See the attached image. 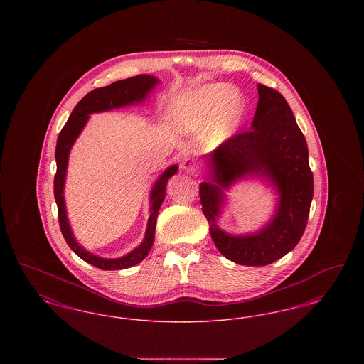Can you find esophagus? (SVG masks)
<instances>
[{
    "mask_svg": "<svg viewBox=\"0 0 364 364\" xmlns=\"http://www.w3.org/2000/svg\"><path fill=\"white\" fill-rule=\"evenodd\" d=\"M181 169L187 173H196L198 172V164L192 158H184L181 162Z\"/></svg>",
    "mask_w": 364,
    "mask_h": 364,
    "instance_id": "1",
    "label": "esophagus"
}]
</instances>
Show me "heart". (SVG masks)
<instances>
[{"mask_svg":"<svg viewBox=\"0 0 364 364\" xmlns=\"http://www.w3.org/2000/svg\"><path fill=\"white\" fill-rule=\"evenodd\" d=\"M245 116V101L228 83L200 87L188 95L176 110V122L186 131L206 127L208 146L224 144L233 138Z\"/></svg>","mask_w":364,"mask_h":364,"instance_id":"b5f03b06","label":"heart"}]
</instances>
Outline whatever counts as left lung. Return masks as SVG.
Returning <instances> with one entry per match:
<instances>
[{"label":"left lung","mask_w":364,"mask_h":364,"mask_svg":"<svg viewBox=\"0 0 364 364\" xmlns=\"http://www.w3.org/2000/svg\"><path fill=\"white\" fill-rule=\"evenodd\" d=\"M258 94L251 129L236 134L208 156L210 181L199 188L215 247L244 266H266L294 250L304 233L314 195L307 141L289 105L274 88L258 85ZM250 176L263 178L277 188L278 210L259 232L233 237L216 225L223 190Z\"/></svg>","instance_id":"obj_1"}]
</instances>
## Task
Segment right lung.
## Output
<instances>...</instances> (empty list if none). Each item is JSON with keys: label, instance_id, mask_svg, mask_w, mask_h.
I'll use <instances>...</instances> for the list:
<instances>
[{"label": "right lung", "instance_id": "add662e5", "mask_svg": "<svg viewBox=\"0 0 364 364\" xmlns=\"http://www.w3.org/2000/svg\"><path fill=\"white\" fill-rule=\"evenodd\" d=\"M158 79L150 75H138L125 80L114 82L109 86L95 88L90 91L86 97H83L79 104L75 106L73 112L70 113L68 122H65L64 128L61 129L58 138H57V146H55V162H57V172L54 176V199L58 208V223L61 233L68 242L70 250L87 263L101 269V270H122L128 269L139 262L144 259L147 254L150 252V248L154 242V235H156V217L159 208L165 199L166 193V184L168 180L173 176L178 166L173 165L169 166L164 173L159 176L156 180L151 193H150V217L147 223V229L143 242L136 247L134 251L127 254L122 258L116 259H105L101 257H97L91 252L85 250L79 242H76L72 230H70V221L67 217L65 210V200H64V184H65V176H67V168H68V156H70V149L75 143V140L80 135L86 125L90 114L100 113V112H107L112 109H119L128 105L140 104L150 91L156 87Z\"/></svg>", "mask_w": 364, "mask_h": 364}]
</instances>
